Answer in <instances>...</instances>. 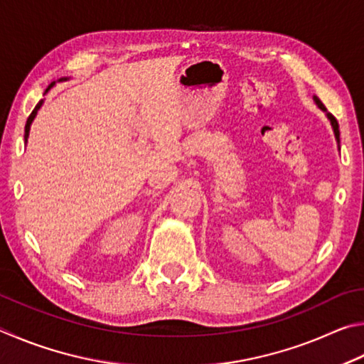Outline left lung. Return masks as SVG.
<instances>
[{
  "mask_svg": "<svg viewBox=\"0 0 364 364\" xmlns=\"http://www.w3.org/2000/svg\"><path fill=\"white\" fill-rule=\"evenodd\" d=\"M314 100L316 102V105L320 107L323 112H326V107L323 105V102H321L320 99H318L316 95H314ZM326 117H328V119L331 121V126H333V129H334V136H336V140H337V144H339V142H341V139H339V136H341V132H339V123H337V119L333 117V114L328 113V112H326Z\"/></svg>",
  "mask_w": 364,
  "mask_h": 364,
  "instance_id": "obj_1",
  "label": "left lung"
}]
</instances>
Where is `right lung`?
<instances>
[{
    "mask_svg": "<svg viewBox=\"0 0 364 364\" xmlns=\"http://www.w3.org/2000/svg\"><path fill=\"white\" fill-rule=\"evenodd\" d=\"M63 80H67V78H60L59 81H63ZM55 85V82H50V85L48 86V89H46V92L49 91V89L50 87H53ZM46 92H44V94H46ZM41 105H43V100H40V102H38V104H36V107L33 108V112H31L30 113V117H28V119H27V124H25V136H23V139H25V144H27V139H28V132H30V126H31V123H33V119H35V117H36V113H38V110H40V108H41Z\"/></svg>",
    "mask_w": 364,
    "mask_h": 364,
    "instance_id": "obj_1",
    "label": "right lung"
}]
</instances>
